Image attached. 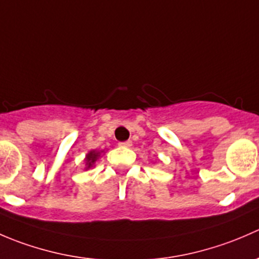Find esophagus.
I'll return each mask as SVG.
<instances>
[{
    "mask_svg": "<svg viewBox=\"0 0 259 259\" xmlns=\"http://www.w3.org/2000/svg\"><path fill=\"white\" fill-rule=\"evenodd\" d=\"M132 145L133 143L130 142V140H127V142H124V143H119V146H124V148H130Z\"/></svg>",
    "mask_w": 259,
    "mask_h": 259,
    "instance_id": "1",
    "label": "esophagus"
}]
</instances>
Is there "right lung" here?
<instances>
[{
  "mask_svg": "<svg viewBox=\"0 0 259 259\" xmlns=\"http://www.w3.org/2000/svg\"><path fill=\"white\" fill-rule=\"evenodd\" d=\"M104 153V150H90L85 155V159H83V164H85V170L93 168L95 165L96 161L101 158V154Z\"/></svg>",
  "mask_w": 259,
  "mask_h": 259,
  "instance_id": "right-lung-1",
  "label": "right lung"
}]
</instances>
